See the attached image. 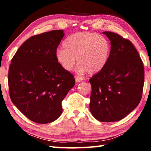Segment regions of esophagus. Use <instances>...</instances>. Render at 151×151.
Returning <instances> with one entry per match:
<instances>
[{
    "label": "esophagus",
    "instance_id": "1",
    "mask_svg": "<svg viewBox=\"0 0 151 151\" xmlns=\"http://www.w3.org/2000/svg\"><path fill=\"white\" fill-rule=\"evenodd\" d=\"M75 80L76 82H81L83 80V77H81V76H76V77L75 78Z\"/></svg>",
    "mask_w": 151,
    "mask_h": 151
}]
</instances>
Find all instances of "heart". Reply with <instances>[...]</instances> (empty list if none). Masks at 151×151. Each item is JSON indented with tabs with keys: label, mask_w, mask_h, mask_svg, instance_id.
<instances>
[{
	"label": "heart",
	"mask_w": 151,
	"mask_h": 151,
	"mask_svg": "<svg viewBox=\"0 0 151 151\" xmlns=\"http://www.w3.org/2000/svg\"><path fill=\"white\" fill-rule=\"evenodd\" d=\"M64 49L56 52V59L64 69H73L77 58L78 70L96 73L108 62L111 45L105 37L96 33L81 32L68 37L63 42Z\"/></svg>",
	"instance_id": "obj_1"
}]
</instances>
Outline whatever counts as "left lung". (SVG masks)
<instances>
[{
	"mask_svg": "<svg viewBox=\"0 0 151 151\" xmlns=\"http://www.w3.org/2000/svg\"><path fill=\"white\" fill-rule=\"evenodd\" d=\"M111 40V52L103 69L90 78V110L99 121L124 118L139 104L145 81L144 66L129 39L116 33L103 32Z\"/></svg>",
	"mask_w": 151,
	"mask_h": 151,
	"instance_id": "8db88e82",
	"label": "left lung"
}]
</instances>
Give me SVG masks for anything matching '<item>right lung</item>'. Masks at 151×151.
Returning <instances> with one entry per match:
<instances>
[{"instance_id": "obj_1", "label": "right lung", "mask_w": 151, "mask_h": 151, "mask_svg": "<svg viewBox=\"0 0 151 151\" xmlns=\"http://www.w3.org/2000/svg\"><path fill=\"white\" fill-rule=\"evenodd\" d=\"M62 30L32 36L19 47L9 66L11 99L32 121L47 124L62 113V101L75 84L74 76L56 59Z\"/></svg>"}]
</instances>
